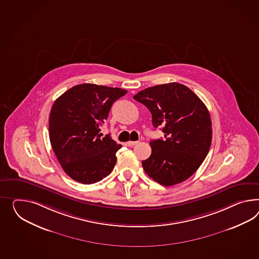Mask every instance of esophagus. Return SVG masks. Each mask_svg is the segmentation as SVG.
<instances>
[{"mask_svg":"<svg viewBox=\"0 0 259 259\" xmlns=\"http://www.w3.org/2000/svg\"><path fill=\"white\" fill-rule=\"evenodd\" d=\"M137 144H138V142H133V141H128V142L126 143V146H134L135 145H137Z\"/></svg>","mask_w":259,"mask_h":259,"instance_id":"1","label":"esophagus"}]
</instances>
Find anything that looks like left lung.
Wrapping results in <instances>:
<instances>
[{
  "mask_svg": "<svg viewBox=\"0 0 259 259\" xmlns=\"http://www.w3.org/2000/svg\"><path fill=\"white\" fill-rule=\"evenodd\" d=\"M133 99L152 114L154 127L162 126L164 140H152V152L142 165L160 185L189 179L199 168L212 140L211 119L203 101L190 88L170 82L146 88Z\"/></svg>",
  "mask_w": 259,
  "mask_h": 259,
  "instance_id": "left-lung-1",
  "label": "left lung"
}]
</instances>
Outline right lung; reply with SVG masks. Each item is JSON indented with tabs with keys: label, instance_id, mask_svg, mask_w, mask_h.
I'll use <instances>...</instances> for the list:
<instances>
[{
	"label": "right lung",
	"instance_id": "right-lung-1",
	"mask_svg": "<svg viewBox=\"0 0 259 259\" xmlns=\"http://www.w3.org/2000/svg\"><path fill=\"white\" fill-rule=\"evenodd\" d=\"M127 93L121 88L82 83L54 101L50 113V141L68 177L93 184L113 171L122 147L110 134L101 138L100 126L113 102Z\"/></svg>",
	"mask_w": 259,
	"mask_h": 259
}]
</instances>
